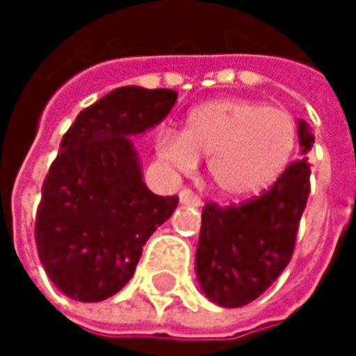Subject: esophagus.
I'll use <instances>...</instances> for the list:
<instances>
[{
  "mask_svg": "<svg viewBox=\"0 0 356 356\" xmlns=\"http://www.w3.org/2000/svg\"><path fill=\"white\" fill-rule=\"evenodd\" d=\"M179 200H181V204H187V206H200V204H202L200 195H195V193L189 191V189H183V191L179 193Z\"/></svg>",
  "mask_w": 356,
  "mask_h": 356,
  "instance_id": "esophagus-1",
  "label": "esophagus"
}]
</instances>
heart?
Returning a JSON list of instances; mask_svg holds the SVG:
<instances>
[{
  "instance_id": "1",
  "label": "heart",
  "mask_w": 356,
  "mask_h": 356,
  "mask_svg": "<svg viewBox=\"0 0 356 356\" xmlns=\"http://www.w3.org/2000/svg\"><path fill=\"white\" fill-rule=\"evenodd\" d=\"M299 140L297 119L282 107L249 99H214L193 107L183 131L163 127L156 156L177 173H191L208 156L214 187L233 200L272 187L291 165Z\"/></svg>"
}]
</instances>
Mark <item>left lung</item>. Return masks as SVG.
<instances>
[{"instance_id":"left-lung-1","label":"left lung","mask_w":356,"mask_h":356,"mask_svg":"<svg viewBox=\"0 0 356 356\" xmlns=\"http://www.w3.org/2000/svg\"><path fill=\"white\" fill-rule=\"evenodd\" d=\"M299 146L307 154L314 134L299 119ZM309 163L295 161L261 195L239 206L206 204L195 251L204 295L222 307L255 301L293 257L301 214L309 197Z\"/></svg>"}]
</instances>
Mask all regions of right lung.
Instances as JSON below:
<instances>
[{
	"label": "right lung",
	"instance_id": "add662e5",
	"mask_svg": "<svg viewBox=\"0 0 356 356\" xmlns=\"http://www.w3.org/2000/svg\"><path fill=\"white\" fill-rule=\"evenodd\" d=\"M177 92L121 86L80 111L65 131L36 210L35 239L51 282L70 299L105 301L134 276L148 237L177 195L152 193L129 136L159 125Z\"/></svg>",
	"mask_w": 356,
	"mask_h": 356
}]
</instances>
